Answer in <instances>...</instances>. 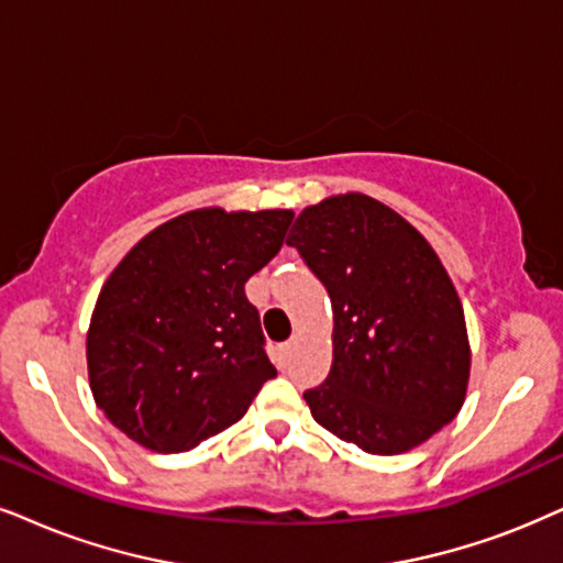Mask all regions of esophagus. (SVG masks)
I'll return each mask as SVG.
<instances>
[{"mask_svg":"<svg viewBox=\"0 0 563 563\" xmlns=\"http://www.w3.org/2000/svg\"><path fill=\"white\" fill-rule=\"evenodd\" d=\"M294 345H296V340H288V343L277 345V358H280V364H286V358L290 355V351H294Z\"/></svg>","mask_w":563,"mask_h":563,"instance_id":"1","label":"esophagus"}]
</instances>
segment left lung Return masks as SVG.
Listing matches in <instances>:
<instances>
[{
  "label": "left lung",
  "mask_w": 563,
  "mask_h": 563,
  "mask_svg": "<svg viewBox=\"0 0 563 563\" xmlns=\"http://www.w3.org/2000/svg\"><path fill=\"white\" fill-rule=\"evenodd\" d=\"M332 301V368L311 416L368 454H402L457 416L471 379L465 311L433 246L379 199L347 191L288 233Z\"/></svg>",
  "instance_id": "obj_1"
}]
</instances>
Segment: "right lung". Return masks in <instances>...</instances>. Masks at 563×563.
<instances>
[{
	"label": "right lung",
	"instance_id": "add662e5",
	"mask_svg": "<svg viewBox=\"0 0 563 563\" xmlns=\"http://www.w3.org/2000/svg\"><path fill=\"white\" fill-rule=\"evenodd\" d=\"M290 220L189 210L113 267L85 340L88 379L103 416L140 446L191 450L244 418L277 374L244 286L280 252Z\"/></svg>",
	"mask_w": 563,
	"mask_h": 563
}]
</instances>
